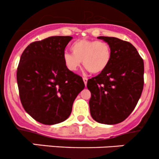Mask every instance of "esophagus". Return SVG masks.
Wrapping results in <instances>:
<instances>
[{
    "label": "esophagus",
    "mask_w": 159,
    "mask_h": 159,
    "mask_svg": "<svg viewBox=\"0 0 159 159\" xmlns=\"http://www.w3.org/2000/svg\"><path fill=\"white\" fill-rule=\"evenodd\" d=\"M83 80H84V84H85V86H87V80H88V79L86 78V77H84L83 78Z\"/></svg>",
    "instance_id": "esophagus-1"
}]
</instances>
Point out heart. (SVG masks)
Segmentation results:
<instances>
[{"mask_svg": "<svg viewBox=\"0 0 159 159\" xmlns=\"http://www.w3.org/2000/svg\"><path fill=\"white\" fill-rule=\"evenodd\" d=\"M72 53H65L63 61L65 67L71 72H75L81 63L90 72L99 74L107 67L111 60V48L104 41L81 39L71 46Z\"/></svg>", "mask_w": 159, "mask_h": 159, "instance_id": "1", "label": "heart"}]
</instances>
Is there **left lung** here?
Wrapping results in <instances>:
<instances>
[{
  "instance_id": "1",
  "label": "left lung",
  "mask_w": 159,
  "mask_h": 159,
  "mask_svg": "<svg viewBox=\"0 0 159 159\" xmlns=\"http://www.w3.org/2000/svg\"><path fill=\"white\" fill-rule=\"evenodd\" d=\"M111 48L108 67L87 80L92 118L98 123L115 125L125 120L136 107L143 88V60L129 42L100 36Z\"/></svg>"
}]
</instances>
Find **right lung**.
I'll return each instance as SVG.
<instances>
[{
  "label": "right lung",
  "instance_id": "1",
  "mask_svg": "<svg viewBox=\"0 0 159 159\" xmlns=\"http://www.w3.org/2000/svg\"><path fill=\"white\" fill-rule=\"evenodd\" d=\"M71 36H52L30 43L20 57L16 79L25 111L43 125H55L71 114L74 100L85 87L82 77L63 61Z\"/></svg>",
  "mask_w": 159,
  "mask_h": 159
}]
</instances>
